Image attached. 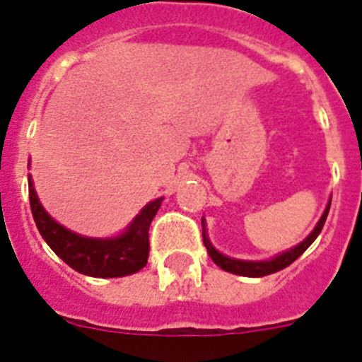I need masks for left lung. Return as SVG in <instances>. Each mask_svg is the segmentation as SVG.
I'll return each mask as SVG.
<instances>
[{
  "label": "left lung",
  "mask_w": 362,
  "mask_h": 362,
  "mask_svg": "<svg viewBox=\"0 0 362 362\" xmlns=\"http://www.w3.org/2000/svg\"><path fill=\"white\" fill-rule=\"evenodd\" d=\"M330 204H332V199L328 201V206H326L325 214H322L319 223L315 225V228L312 230V233H310L305 241L299 243L297 246H293L292 250H286L283 252V254L276 255V257L270 259V261H241V259H233V257H226V255H223L212 246L209 235H206V226H204L206 225V221L201 219V225H203V243L204 246H206V250H209V255L212 257L214 263H216L219 268H223V270L230 272V274H238V276H245V277H263V276H268V274H276V272L283 270V268H286L288 264H292L293 261H296V259L299 257V255L303 254V252H305L306 248L315 241V239H317L322 226H325V221H326V216H328V210H330Z\"/></svg>",
  "instance_id": "obj_1"
}]
</instances>
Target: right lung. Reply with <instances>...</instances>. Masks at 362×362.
Masks as SVG:
<instances>
[{
  "instance_id": "right-lung-1",
  "label": "right lung",
  "mask_w": 362,
  "mask_h": 362,
  "mask_svg": "<svg viewBox=\"0 0 362 362\" xmlns=\"http://www.w3.org/2000/svg\"><path fill=\"white\" fill-rule=\"evenodd\" d=\"M30 165V163H28ZM30 210L41 238L70 268L90 277H124L141 270L148 261V228L163 197L150 201L121 235L110 239L83 238L54 221L41 206L28 175Z\"/></svg>"
}]
</instances>
